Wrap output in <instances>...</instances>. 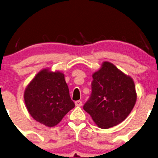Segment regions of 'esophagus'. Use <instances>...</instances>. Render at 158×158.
I'll list each match as a JSON object with an SVG mask.
<instances>
[{"label": "esophagus", "instance_id": "esophagus-1", "mask_svg": "<svg viewBox=\"0 0 158 158\" xmlns=\"http://www.w3.org/2000/svg\"><path fill=\"white\" fill-rule=\"evenodd\" d=\"M75 104L76 106H82V102H81V100H77V101H75Z\"/></svg>", "mask_w": 158, "mask_h": 158}]
</instances>
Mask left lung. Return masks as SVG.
Here are the masks:
<instances>
[{"label":"left lung","mask_w":158,"mask_h":158,"mask_svg":"<svg viewBox=\"0 0 158 158\" xmlns=\"http://www.w3.org/2000/svg\"><path fill=\"white\" fill-rule=\"evenodd\" d=\"M91 94L83 106L99 127L108 129L127 117L135 106V83L116 66L108 61L92 75Z\"/></svg>","instance_id":"obj_1"}]
</instances>
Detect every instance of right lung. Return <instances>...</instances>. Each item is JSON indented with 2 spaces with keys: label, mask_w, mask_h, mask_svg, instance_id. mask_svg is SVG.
Listing matches in <instances>:
<instances>
[{
  "label": "right lung",
  "mask_w": 158,
  "mask_h": 158,
  "mask_svg": "<svg viewBox=\"0 0 158 158\" xmlns=\"http://www.w3.org/2000/svg\"><path fill=\"white\" fill-rule=\"evenodd\" d=\"M24 100L31 116L49 127L59 123L75 107L64 74L48 69L41 70L27 85Z\"/></svg>",
  "instance_id": "obj_1"
}]
</instances>
